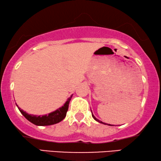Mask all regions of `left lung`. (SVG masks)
Listing matches in <instances>:
<instances>
[{
    "label": "left lung",
    "instance_id": "8db88e82",
    "mask_svg": "<svg viewBox=\"0 0 161 161\" xmlns=\"http://www.w3.org/2000/svg\"><path fill=\"white\" fill-rule=\"evenodd\" d=\"M91 111H92V109H91ZM92 117L94 118V119L95 120V121H97V122H99V123H101V124H103V125H106V123H103V121H100V120H98L97 119V118L95 117V116H94V115H93V113H92ZM110 126H112V125H110Z\"/></svg>",
    "mask_w": 161,
    "mask_h": 161
}]
</instances>
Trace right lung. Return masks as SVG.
<instances>
[{"label": "right lung", "instance_id": "obj_1", "mask_svg": "<svg viewBox=\"0 0 161 161\" xmlns=\"http://www.w3.org/2000/svg\"><path fill=\"white\" fill-rule=\"evenodd\" d=\"M72 96L73 94L67 100V101L65 102V103L61 107L56 109L55 111L50 112L48 115H44L42 116L31 115V114L27 113V112L24 111V110L21 109V108H19L18 105L16 106L19 109V111L21 112V113L25 116V119L28 120L30 122L34 124V125H35L36 126L52 125H55V124L59 123L60 121H61L62 120L66 117L67 112V110H68L69 101H70L71 98H72Z\"/></svg>", "mask_w": 161, "mask_h": 161}]
</instances>
